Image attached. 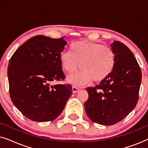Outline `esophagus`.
Wrapping results in <instances>:
<instances>
[{"mask_svg":"<svg viewBox=\"0 0 148 148\" xmlns=\"http://www.w3.org/2000/svg\"><path fill=\"white\" fill-rule=\"evenodd\" d=\"M79 90V88H78V87H77V86H73L72 87V91H73V92L74 93H77L78 92V91Z\"/></svg>","mask_w":148,"mask_h":148,"instance_id":"1","label":"esophagus"}]
</instances>
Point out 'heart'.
Returning a JSON list of instances; mask_svg holds the SVG:
<instances>
[{"label": "heart", "instance_id": "1", "mask_svg": "<svg viewBox=\"0 0 148 148\" xmlns=\"http://www.w3.org/2000/svg\"><path fill=\"white\" fill-rule=\"evenodd\" d=\"M71 51L64 50L60 54V61L64 70L69 73H78L69 76L67 81L72 84L82 86L92 79L99 82L112 72L114 56L112 49L96 42L79 41L71 45Z\"/></svg>", "mask_w": 148, "mask_h": 148}]
</instances>
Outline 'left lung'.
<instances>
[{
    "label": "left lung",
    "instance_id": "8db88e82",
    "mask_svg": "<svg viewBox=\"0 0 148 148\" xmlns=\"http://www.w3.org/2000/svg\"><path fill=\"white\" fill-rule=\"evenodd\" d=\"M114 64L110 74L95 88L89 87L86 114L94 123L112 125L125 118L139 99L141 71L132 52L122 42L110 44Z\"/></svg>",
    "mask_w": 148,
    "mask_h": 148
}]
</instances>
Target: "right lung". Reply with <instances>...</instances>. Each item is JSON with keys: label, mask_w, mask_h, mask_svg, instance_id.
Listing matches in <instances>:
<instances>
[{"label": "right lung", "mask_w": 148, "mask_h": 148, "mask_svg": "<svg viewBox=\"0 0 148 148\" xmlns=\"http://www.w3.org/2000/svg\"><path fill=\"white\" fill-rule=\"evenodd\" d=\"M64 37L36 36L22 44L9 60L7 75L11 99L25 117L36 122L56 119L72 94L71 85L50 86L63 80L60 54Z\"/></svg>", "instance_id": "add662e5"}]
</instances>
